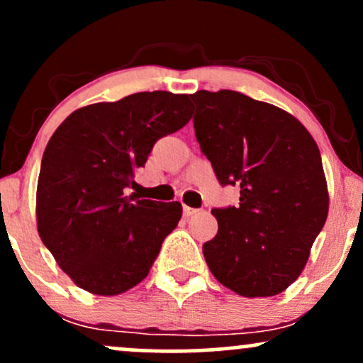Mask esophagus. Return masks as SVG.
Instances as JSON below:
<instances>
[{"label": "esophagus", "instance_id": "1", "mask_svg": "<svg viewBox=\"0 0 363 363\" xmlns=\"http://www.w3.org/2000/svg\"><path fill=\"white\" fill-rule=\"evenodd\" d=\"M182 210H184V216H187V218H189V216L196 215L199 211V210H196V208H189V206H184V208H182Z\"/></svg>", "mask_w": 363, "mask_h": 363}]
</instances>
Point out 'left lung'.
<instances>
[{"mask_svg": "<svg viewBox=\"0 0 363 363\" xmlns=\"http://www.w3.org/2000/svg\"><path fill=\"white\" fill-rule=\"evenodd\" d=\"M194 133L220 184L239 206L215 208L218 232L203 245L210 272L242 297H273L301 277L329 210L314 138L297 118L234 90H199Z\"/></svg>", "mask_w": 363, "mask_h": 363, "instance_id": "left-lung-1", "label": "left lung"}]
</instances>
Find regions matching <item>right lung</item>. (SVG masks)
<instances>
[{"label":"right lung","mask_w":363,"mask_h":363,"mask_svg":"<svg viewBox=\"0 0 363 363\" xmlns=\"http://www.w3.org/2000/svg\"><path fill=\"white\" fill-rule=\"evenodd\" d=\"M191 118L189 95L140 91L80 107L54 131L37 181V232L74 285L111 297L147 278L182 206L126 191L155 141Z\"/></svg>","instance_id":"1"}]
</instances>
